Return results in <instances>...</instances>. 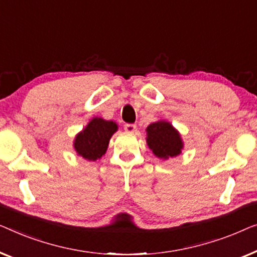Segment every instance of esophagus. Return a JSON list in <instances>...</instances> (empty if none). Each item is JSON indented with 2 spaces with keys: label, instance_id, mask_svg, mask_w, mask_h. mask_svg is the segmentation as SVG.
Wrapping results in <instances>:
<instances>
[{
  "label": "esophagus",
  "instance_id": "esophagus-1",
  "mask_svg": "<svg viewBox=\"0 0 257 257\" xmlns=\"http://www.w3.org/2000/svg\"><path fill=\"white\" fill-rule=\"evenodd\" d=\"M124 130L127 133H134L136 130V124H133V123L124 124Z\"/></svg>",
  "mask_w": 257,
  "mask_h": 257
}]
</instances>
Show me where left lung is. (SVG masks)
Returning <instances> with one entry per match:
<instances>
[{
  "label": "left lung",
  "mask_w": 257,
  "mask_h": 257,
  "mask_svg": "<svg viewBox=\"0 0 257 257\" xmlns=\"http://www.w3.org/2000/svg\"><path fill=\"white\" fill-rule=\"evenodd\" d=\"M147 143L154 155L162 160L182 154L184 143L180 134L168 121L160 120L148 125Z\"/></svg>",
  "instance_id": "left-lung-1"
}]
</instances>
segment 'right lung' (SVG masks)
Returning <instances> with one entry per match:
<instances>
[{"mask_svg":"<svg viewBox=\"0 0 257 257\" xmlns=\"http://www.w3.org/2000/svg\"><path fill=\"white\" fill-rule=\"evenodd\" d=\"M117 132V124L113 121L93 117L88 124L75 136L74 150L87 161H96L106 154L113 134Z\"/></svg>","mask_w":257,"mask_h":257,"instance_id":"1","label":"right lung"}]
</instances>
